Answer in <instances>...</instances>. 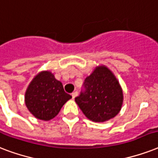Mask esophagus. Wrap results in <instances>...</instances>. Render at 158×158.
<instances>
[{"instance_id": "esophagus-1", "label": "esophagus", "mask_w": 158, "mask_h": 158, "mask_svg": "<svg viewBox=\"0 0 158 158\" xmlns=\"http://www.w3.org/2000/svg\"><path fill=\"white\" fill-rule=\"evenodd\" d=\"M77 95H78V93H77V92H74V93H72V94H71L72 98L73 99L77 97Z\"/></svg>"}]
</instances>
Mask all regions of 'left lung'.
Returning <instances> with one entry per match:
<instances>
[{"label": "left lung", "instance_id": "1", "mask_svg": "<svg viewBox=\"0 0 158 158\" xmlns=\"http://www.w3.org/2000/svg\"><path fill=\"white\" fill-rule=\"evenodd\" d=\"M84 90L75 102L88 119L103 122L115 117L123 103L119 82L107 67H96L84 80Z\"/></svg>", "mask_w": 158, "mask_h": 158}]
</instances>
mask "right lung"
<instances>
[{"instance_id":"right-lung-1","label":"right lung","mask_w":158,"mask_h":158,"mask_svg":"<svg viewBox=\"0 0 158 158\" xmlns=\"http://www.w3.org/2000/svg\"><path fill=\"white\" fill-rule=\"evenodd\" d=\"M25 104L36 118L50 120L72 97L64 90L61 82L55 79L50 71H42L36 75L25 93Z\"/></svg>"}]
</instances>
